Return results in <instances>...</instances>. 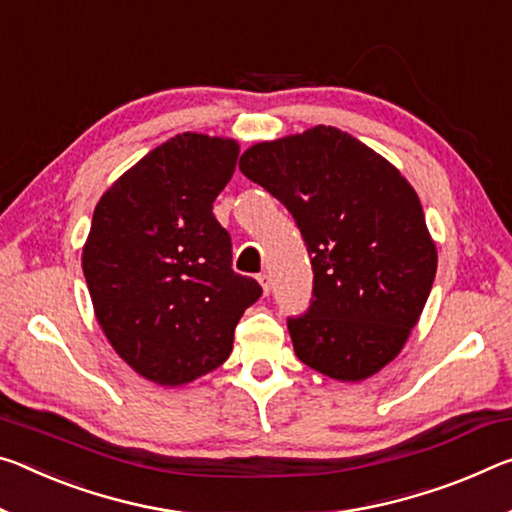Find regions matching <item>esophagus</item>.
I'll use <instances>...</instances> for the list:
<instances>
[{"instance_id":"obj_1","label":"esophagus","mask_w":512,"mask_h":512,"mask_svg":"<svg viewBox=\"0 0 512 512\" xmlns=\"http://www.w3.org/2000/svg\"><path fill=\"white\" fill-rule=\"evenodd\" d=\"M257 280H259V285H262V289H264V296H269V291H271V280H269V275H266V273H259V275H257Z\"/></svg>"}]
</instances>
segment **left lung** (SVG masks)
<instances>
[{
  "mask_svg": "<svg viewBox=\"0 0 512 512\" xmlns=\"http://www.w3.org/2000/svg\"><path fill=\"white\" fill-rule=\"evenodd\" d=\"M241 173L294 216L314 287L287 328L300 362L362 380L392 362L431 294L437 250L424 209L387 159L335 127L257 143Z\"/></svg>",
  "mask_w": 512,
  "mask_h": 512,
  "instance_id": "8db88e82",
  "label": "left lung"
}]
</instances>
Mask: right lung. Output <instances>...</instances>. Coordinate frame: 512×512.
Returning a JSON list of instances; mask_svg holds the SVG:
<instances>
[{
  "instance_id": "1",
  "label": "right lung",
  "mask_w": 512,
  "mask_h": 512,
  "mask_svg": "<svg viewBox=\"0 0 512 512\" xmlns=\"http://www.w3.org/2000/svg\"><path fill=\"white\" fill-rule=\"evenodd\" d=\"M239 145L177 134L97 202L84 246L95 316L116 353L159 385L191 383L230 358L234 328L262 287L232 271L214 200Z\"/></svg>"
}]
</instances>
